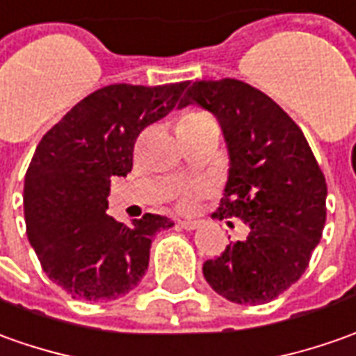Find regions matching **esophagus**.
I'll return each mask as SVG.
<instances>
[{
  "instance_id": "esophagus-1",
  "label": "esophagus",
  "mask_w": 356,
  "mask_h": 356,
  "mask_svg": "<svg viewBox=\"0 0 356 356\" xmlns=\"http://www.w3.org/2000/svg\"><path fill=\"white\" fill-rule=\"evenodd\" d=\"M180 227L186 229V231H194V229L200 227V221H192V219H184V221H180L178 223Z\"/></svg>"
}]
</instances>
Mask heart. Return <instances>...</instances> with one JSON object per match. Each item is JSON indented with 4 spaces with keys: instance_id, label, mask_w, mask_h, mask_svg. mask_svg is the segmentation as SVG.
<instances>
[{
    "instance_id": "1",
    "label": "heart",
    "mask_w": 356,
    "mask_h": 356,
    "mask_svg": "<svg viewBox=\"0 0 356 356\" xmlns=\"http://www.w3.org/2000/svg\"><path fill=\"white\" fill-rule=\"evenodd\" d=\"M209 121L204 113H186V115L180 119V123H178V127H190V125H200V123H206ZM204 192V186H194V188H188L186 192L182 194V206H190L192 202H194L197 195Z\"/></svg>"
}]
</instances>
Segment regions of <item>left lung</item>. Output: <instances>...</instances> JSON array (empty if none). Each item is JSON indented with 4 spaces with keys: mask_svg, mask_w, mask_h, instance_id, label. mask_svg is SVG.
Here are the masks:
<instances>
[{
    "mask_svg": "<svg viewBox=\"0 0 356 356\" xmlns=\"http://www.w3.org/2000/svg\"><path fill=\"white\" fill-rule=\"evenodd\" d=\"M213 113L229 152L213 217H237L249 237L227 245L204 276L235 304H266L306 273L325 225L327 184L302 129L276 102L241 80L194 82L180 109Z\"/></svg>",
    "mask_w": 356,
    "mask_h": 356,
    "instance_id": "left-lung-1",
    "label": "left lung"
}]
</instances>
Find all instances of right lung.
Here are the masks:
<instances>
[{
    "label": "right lung",
    "instance_id": "add662e5",
    "mask_svg": "<svg viewBox=\"0 0 356 356\" xmlns=\"http://www.w3.org/2000/svg\"><path fill=\"white\" fill-rule=\"evenodd\" d=\"M188 86H106L40 139L25 174L27 237L47 276L76 300L109 302L137 288L152 237L174 225L145 213L127 227L106 209L111 178L133 168L140 131L168 115Z\"/></svg>",
    "mask_w": 356,
    "mask_h": 356
}]
</instances>
